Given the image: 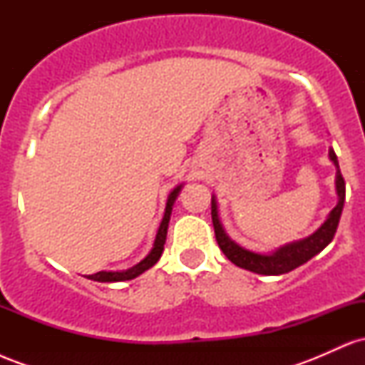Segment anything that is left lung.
<instances>
[{
    "mask_svg": "<svg viewBox=\"0 0 365 365\" xmlns=\"http://www.w3.org/2000/svg\"><path fill=\"white\" fill-rule=\"evenodd\" d=\"M329 159L333 161V165L336 166V194H338V204L333 207V211L329 212L326 221L322 223L312 235L302 240L292 242L279 249L273 250L271 254H257L252 250H247L244 247H240L232 240L225 233L223 225H221L220 216H217V204L215 195L211 199V216H212V226H215V235L216 242L220 245V249L223 250V254L230 259L235 266L242 267V269L252 271V273L264 274V276H278L290 273L295 267L302 266L312 259L314 255H317L324 249L326 245H329V242L333 240L334 233H336L338 223H340V216L343 211V202H345V180L341 177L340 165H338V158L334 154L333 149H329Z\"/></svg>",
    "mask_w": 365,
    "mask_h": 365,
    "instance_id": "left-lung-1",
    "label": "left lung"
}]
</instances>
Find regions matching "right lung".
Listing matches in <instances>:
<instances>
[{"instance_id": "1", "label": "right lung", "mask_w": 365, "mask_h": 365, "mask_svg": "<svg viewBox=\"0 0 365 365\" xmlns=\"http://www.w3.org/2000/svg\"><path fill=\"white\" fill-rule=\"evenodd\" d=\"M182 190V185H178L177 188L171 190V194L168 195V200H166V209H165V216H163L161 225H159V230L156 233V240H154V247L153 250L148 254V257L142 259L139 264H135L133 267L125 271H99L96 274H89L87 278L94 279V282L99 283H113V282H127V279H133L137 276L148 271L149 267H153L154 264L159 261L161 257L163 250H165V242H166V233H168V223H170V216H171V209H173L175 200Z\"/></svg>"}]
</instances>
